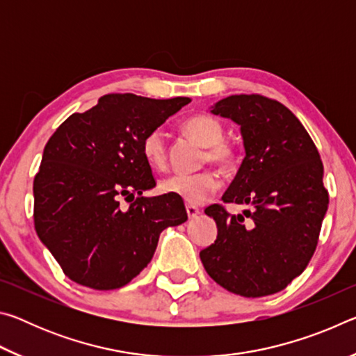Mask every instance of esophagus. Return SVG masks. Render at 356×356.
<instances>
[{"label": "esophagus", "instance_id": "obj_1", "mask_svg": "<svg viewBox=\"0 0 356 356\" xmlns=\"http://www.w3.org/2000/svg\"><path fill=\"white\" fill-rule=\"evenodd\" d=\"M185 209H186V215H188V218H190V220L196 218V216L201 213V210H200V209L195 207V206H190V204H188V206H186Z\"/></svg>", "mask_w": 356, "mask_h": 356}]
</instances>
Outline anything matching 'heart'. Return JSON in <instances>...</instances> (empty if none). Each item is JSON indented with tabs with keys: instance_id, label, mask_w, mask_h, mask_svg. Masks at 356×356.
<instances>
[{
	"instance_id": "obj_1",
	"label": "heart",
	"mask_w": 356,
	"mask_h": 356,
	"mask_svg": "<svg viewBox=\"0 0 356 356\" xmlns=\"http://www.w3.org/2000/svg\"><path fill=\"white\" fill-rule=\"evenodd\" d=\"M184 134L206 147L204 161L218 166L221 171L236 170L238 154L234 144L225 140V127L218 119L209 114H193L180 124ZM141 152L147 165L154 170H163L168 161L165 136L160 130H152L143 138ZM220 188V177L213 171L196 174H172L161 180L160 191L176 196L190 206H201Z\"/></svg>"
}]
</instances>
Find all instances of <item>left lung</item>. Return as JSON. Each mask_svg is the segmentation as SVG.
Segmentation results:
<instances>
[{
  "label": "left lung",
  "instance_id": "1",
  "mask_svg": "<svg viewBox=\"0 0 356 356\" xmlns=\"http://www.w3.org/2000/svg\"><path fill=\"white\" fill-rule=\"evenodd\" d=\"M212 113L240 125L246 152L221 200L250 210L231 215L221 204L206 209L218 236L200 252L202 265L232 293H276L303 273L316 251L328 209L321 155L297 116L273 99L229 95Z\"/></svg>",
  "mask_w": 356,
  "mask_h": 356
}]
</instances>
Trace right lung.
<instances>
[{"label":"right lung","mask_w":356,"mask_h":356,"mask_svg":"<svg viewBox=\"0 0 356 356\" xmlns=\"http://www.w3.org/2000/svg\"><path fill=\"white\" fill-rule=\"evenodd\" d=\"M190 102L106 94L65 119L45 144L33 185L34 227L76 284H129L147 267L161 231L188 220L179 197L143 196L155 179L141 143Z\"/></svg>","instance_id":"1"}]
</instances>
